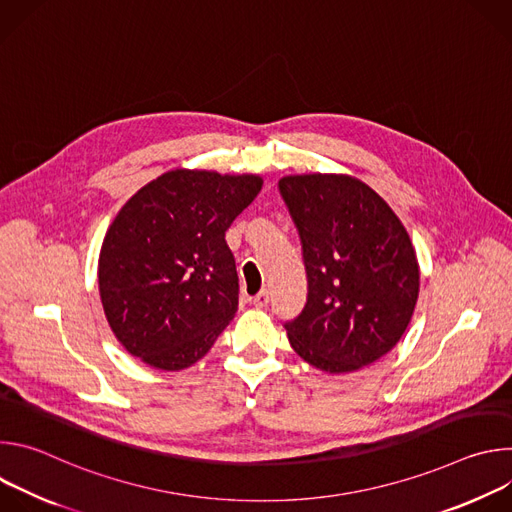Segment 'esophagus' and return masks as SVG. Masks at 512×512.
Here are the masks:
<instances>
[{"mask_svg": "<svg viewBox=\"0 0 512 512\" xmlns=\"http://www.w3.org/2000/svg\"><path fill=\"white\" fill-rule=\"evenodd\" d=\"M251 302H253V306H255V308H259V310L267 308V304H269V291H267V289H261L259 294H257Z\"/></svg>", "mask_w": 512, "mask_h": 512, "instance_id": "1", "label": "esophagus"}]
</instances>
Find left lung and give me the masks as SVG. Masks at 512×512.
I'll return each instance as SVG.
<instances>
[{"mask_svg": "<svg viewBox=\"0 0 512 512\" xmlns=\"http://www.w3.org/2000/svg\"><path fill=\"white\" fill-rule=\"evenodd\" d=\"M308 275V302L285 322L312 367L340 375L385 356L401 340L419 296L411 239L391 206L346 174L279 180Z\"/></svg>", "mask_w": 512, "mask_h": 512, "instance_id": "obj_1", "label": "left lung"}]
</instances>
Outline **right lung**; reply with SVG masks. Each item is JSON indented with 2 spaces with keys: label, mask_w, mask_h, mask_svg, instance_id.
I'll use <instances>...</instances> for the list:
<instances>
[{
  "label": "right lung",
  "mask_w": 512,
  "mask_h": 512,
  "mask_svg": "<svg viewBox=\"0 0 512 512\" xmlns=\"http://www.w3.org/2000/svg\"><path fill=\"white\" fill-rule=\"evenodd\" d=\"M263 178L172 170L117 212L99 255V294L123 348L160 371L200 360L239 308L225 241Z\"/></svg>",
  "instance_id": "obj_1"
}]
</instances>
